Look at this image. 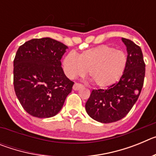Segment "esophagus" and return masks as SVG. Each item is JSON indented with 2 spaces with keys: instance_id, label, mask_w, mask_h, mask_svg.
<instances>
[{
  "instance_id": "34e87169",
  "label": "esophagus",
  "mask_w": 156,
  "mask_h": 156,
  "mask_svg": "<svg viewBox=\"0 0 156 156\" xmlns=\"http://www.w3.org/2000/svg\"><path fill=\"white\" fill-rule=\"evenodd\" d=\"M83 87V86L82 84H80V83H76L75 84L73 85V90H80L81 88Z\"/></svg>"
}]
</instances>
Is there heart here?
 <instances>
[{
  "mask_svg": "<svg viewBox=\"0 0 156 156\" xmlns=\"http://www.w3.org/2000/svg\"><path fill=\"white\" fill-rule=\"evenodd\" d=\"M127 64V56L121 50L100 45L83 51L78 56L69 52L63 58L64 73L69 79L86 73L98 87H107L119 80Z\"/></svg>",
  "mask_w": 156,
  "mask_h": 156,
  "instance_id": "obj_1",
  "label": "heart"
}]
</instances>
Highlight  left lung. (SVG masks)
<instances>
[{
	"instance_id": "1",
	"label": "left lung",
	"mask_w": 156,
	"mask_h": 156,
	"mask_svg": "<svg viewBox=\"0 0 156 156\" xmlns=\"http://www.w3.org/2000/svg\"><path fill=\"white\" fill-rule=\"evenodd\" d=\"M126 47L127 64L119 80L106 90H93L85 105L87 114L102 123L116 122L131 109L140 95L145 75L141 49L130 40L122 38Z\"/></svg>"
}]
</instances>
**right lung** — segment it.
Segmentation results:
<instances>
[{
	"mask_svg": "<svg viewBox=\"0 0 156 156\" xmlns=\"http://www.w3.org/2000/svg\"><path fill=\"white\" fill-rule=\"evenodd\" d=\"M67 49L50 37L30 40L18 49L14 59V88L30 115L50 118L61 111L74 84L61 66Z\"/></svg>",
	"mask_w": 156,
	"mask_h": 156,
	"instance_id": "obj_1",
	"label": "right lung"
}]
</instances>
